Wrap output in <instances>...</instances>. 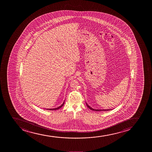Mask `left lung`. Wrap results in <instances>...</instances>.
<instances>
[{
  "instance_id": "obj_1",
  "label": "left lung",
  "mask_w": 152,
  "mask_h": 152,
  "mask_svg": "<svg viewBox=\"0 0 152 152\" xmlns=\"http://www.w3.org/2000/svg\"><path fill=\"white\" fill-rule=\"evenodd\" d=\"M86 104H87V103H86ZM87 106L90 110H95V111H106V110H95V109L91 108V107L89 106L87 104Z\"/></svg>"
}]
</instances>
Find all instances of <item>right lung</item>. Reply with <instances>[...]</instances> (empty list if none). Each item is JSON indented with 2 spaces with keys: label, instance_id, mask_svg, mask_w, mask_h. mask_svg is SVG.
Instances as JSON below:
<instances>
[{
  "label": "right lung",
  "instance_id": "add662e5",
  "mask_svg": "<svg viewBox=\"0 0 152 152\" xmlns=\"http://www.w3.org/2000/svg\"><path fill=\"white\" fill-rule=\"evenodd\" d=\"M64 102H63V103L61 105H60V106L58 107H57V108H51V109H47V110H58V109H59V108H61V107H63V105H64Z\"/></svg>",
  "mask_w": 152,
  "mask_h": 152
}]
</instances>
